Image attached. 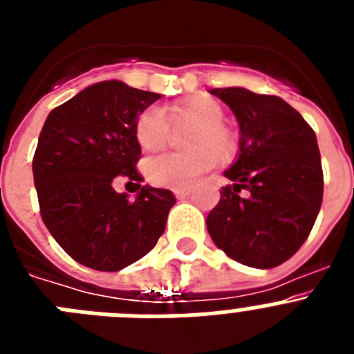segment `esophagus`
Listing matches in <instances>:
<instances>
[{
    "mask_svg": "<svg viewBox=\"0 0 354 354\" xmlns=\"http://www.w3.org/2000/svg\"><path fill=\"white\" fill-rule=\"evenodd\" d=\"M192 193V187H175L174 189V195L177 196V198H184V196H187Z\"/></svg>",
    "mask_w": 354,
    "mask_h": 354,
    "instance_id": "1",
    "label": "esophagus"
}]
</instances>
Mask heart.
I'll list each match as a JSON object with an SVG mask.
<instances>
[{
  "mask_svg": "<svg viewBox=\"0 0 354 354\" xmlns=\"http://www.w3.org/2000/svg\"><path fill=\"white\" fill-rule=\"evenodd\" d=\"M225 111L211 97H195L170 108L171 122H189L196 129L189 136V152H162L143 162L147 179L156 186L184 187L195 183L216 167L218 158L227 159L236 152V136L223 126ZM170 120L159 106L142 111L134 126V136L143 150H156L167 142Z\"/></svg>",
  "mask_w": 354,
  "mask_h": 354,
  "instance_id": "b5f03b06",
  "label": "heart"
}]
</instances>
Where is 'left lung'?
I'll list each match as a JSON object with an SVG mask.
<instances>
[{
  "mask_svg": "<svg viewBox=\"0 0 354 354\" xmlns=\"http://www.w3.org/2000/svg\"><path fill=\"white\" fill-rule=\"evenodd\" d=\"M239 124L237 161L225 171L207 230L228 257L259 270L289 261L310 234L323 202L315 133L277 95L214 88Z\"/></svg>",
  "mask_w": 354,
  "mask_h": 354,
  "instance_id": "left-lung-1",
  "label": "left lung"
}]
</instances>
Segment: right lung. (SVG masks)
I'll return each mask as SVG.
<instances>
[{
    "label": "right lung",
    "instance_id": "right-lung-1",
    "mask_svg": "<svg viewBox=\"0 0 354 354\" xmlns=\"http://www.w3.org/2000/svg\"><path fill=\"white\" fill-rule=\"evenodd\" d=\"M159 93L101 81L81 90L46 118L33 156L40 216L56 243L80 264L118 271L154 248L175 196L142 186V147L134 136L140 113ZM142 187L134 201L113 183Z\"/></svg>",
    "mask_w": 354,
    "mask_h": 354
}]
</instances>
